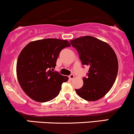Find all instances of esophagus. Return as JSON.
Wrapping results in <instances>:
<instances>
[{
    "instance_id": "esophagus-1",
    "label": "esophagus",
    "mask_w": 134,
    "mask_h": 134,
    "mask_svg": "<svg viewBox=\"0 0 134 134\" xmlns=\"http://www.w3.org/2000/svg\"><path fill=\"white\" fill-rule=\"evenodd\" d=\"M74 78H75L74 75H70V76H69V78H70V80H72L73 79H74Z\"/></svg>"
}]
</instances>
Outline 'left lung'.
Returning <instances> with one entry per match:
<instances>
[{
  "label": "left lung",
  "instance_id": "obj_1",
  "mask_svg": "<svg viewBox=\"0 0 134 134\" xmlns=\"http://www.w3.org/2000/svg\"><path fill=\"white\" fill-rule=\"evenodd\" d=\"M78 52L83 65L90 66L83 86L76 89L79 97L87 101L102 98L110 90L119 70L117 55L108 43L90 36L71 40Z\"/></svg>",
  "mask_w": 134,
  "mask_h": 134
}]
</instances>
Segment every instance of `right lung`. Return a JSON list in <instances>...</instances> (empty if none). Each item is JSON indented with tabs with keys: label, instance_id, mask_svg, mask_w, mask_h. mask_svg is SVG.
Segmentation results:
<instances>
[{
	"label": "right lung",
	"instance_id": "right-lung-1",
	"mask_svg": "<svg viewBox=\"0 0 134 134\" xmlns=\"http://www.w3.org/2000/svg\"><path fill=\"white\" fill-rule=\"evenodd\" d=\"M70 46L66 40L49 38L30 42L23 49L17 61V77L31 99L46 102L59 95L61 85L69 78L51 69L56 66L61 50Z\"/></svg>",
	"mask_w": 134,
	"mask_h": 134
}]
</instances>
